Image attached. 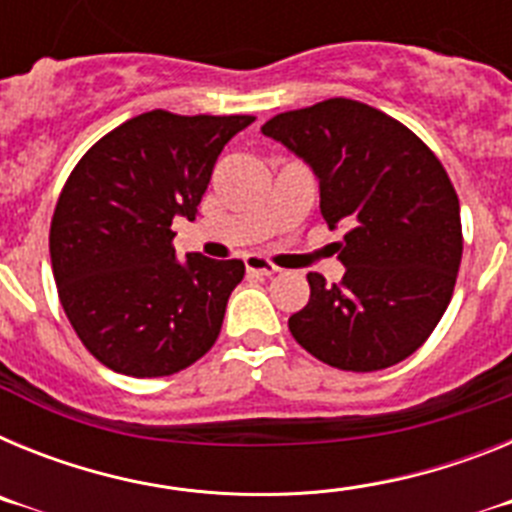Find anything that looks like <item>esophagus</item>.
Here are the masks:
<instances>
[{
	"label": "esophagus",
	"mask_w": 512,
	"mask_h": 512,
	"mask_svg": "<svg viewBox=\"0 0 512 512\" xmlns=\"http://www.w3.org/2000/svg\"><path fill=\"white\" fill-rule=\"evenodd\" d=\"M246 271L251 274V277H271V274H277V266L269 264L266 259H261V256H246Z\"/></svg>",
	"instance_id": "esophagus-1"
}]
</instances>
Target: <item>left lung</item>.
I'll return each instance as SVG.
<instances>
[{
    "mask_svg": "<svg viewBox=\"0 0 512 512\" xmlns=\"http://www.w3.org/2000/svg\"><path fill=\"white\" fill-rule=\"evenodd\" d=\"M282 140L320 179L328 228L343 225L346 274H307L310 302L289 318L305 351L343 372H379L415 354L454 295L464 235L459 197L436 153L395 117L356 99L274 115Z\"/></svg>",
    "mask_w": 512,
    "mask_h": 512,
    "instance_id": "left-lung-1",
    "label": "left lung"
}]
</instances>
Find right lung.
Masks as SVG:
<instances>
[{"label": "right lung", "instance_id": "1", "mask_svg": "<svg viewBox=\"0 0 512 512\" xmlns=\"http://www.w3.org/2000/svg\"><path fill=\"white\" fill-rule=\"evenodd\" d=\"M253 115L151 110L99 138L51 220L58 300L89 354L128 377H169L215 346L238 259H176V215L194 220L212 169Z\"/></svg>", "mask_w": 512, "mask_h": 512}]
</instances>
